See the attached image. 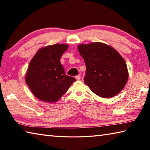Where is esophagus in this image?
Segmentation results:
<instances>
[{
  "instance_id": "1",
  "label": "esophagus",
  "mask_w": 150,
  "mask_h": 150,
  "mask_svg": "<svg viewBox=\"0 0 150 150\" xmlns=\"http://www.w3.org/2000/svg\"><path fill=\"white\" fill-rule=\"evenodd\" d=\"M75 79H77V81H79V80H80L81 79V76L80 75H77L75 77Z\"/></svg>"
}]
</instances>
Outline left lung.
Returning <instances> with one entry per match:
<instances>
[{"label": "left lung", "mask_w": 150, "mask_h": 150, "mask_svg": "<svg viewBox=\"0 0 150 150\" xmlns=\"http://www.w3.org/2000/svg\"><path fill=\"white\" fill-rule=\"evenodd\" d=\"M78 50L86 65L84 82L94 93L110 98L123 89L128 72L125 61L117 51L100 42L79 45Z\"/></svg>", "instance_id": "obj_1"}]
</instances>
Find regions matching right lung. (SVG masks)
Here are the masks:
<instances>
[{
	"label": "right lung",
	"instance_id": "obj_1",
	"mask_svg": "<svg viewBox=\"0 0 150 150\" xmlns=\"http://www.w3.org/2000/svg\"><path fill=\"white\" fill-rule=\"evenodd\" d=\"M67 44H54L41 48L30 61L26 83L35 97L55 103L67 92L74 77L65 74L60 58L68 49Z\"/></svg>",
	"mask_w": 150,
	"mask_h": 150
}]
</instances>
